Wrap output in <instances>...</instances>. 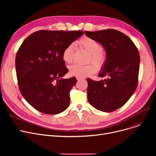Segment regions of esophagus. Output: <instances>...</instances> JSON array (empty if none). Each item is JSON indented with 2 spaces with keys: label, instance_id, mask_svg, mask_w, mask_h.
Masks as SVG:
<instances>
[{
  "label": "esophagus",
  "instance_id": "esophagus-1",
  "mask_svg": "<svg viewBox=\"0 0 156 156\" xmlns=\"http://www.w3.org/2000/svg\"><path fill=\"white\" fill-rule=\"evenodd\" d=\"M76 79H77V80H83L84 79V78H82V77H76Z\"/></svg>",
  "mask_w": 156,
  "mask_h": 156
}]
</instances>
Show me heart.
<instances>
[{"label":"heart","instance_id":"heart-1","mask_svg":"<svg viewBox=\"0 0 156 156\" xmlns=\"http://www.w3.org/2000/svg\"><path fill=\"white\" fill-rule=\"evenodd\" d=\"M77 44L90 54L92 61L96 64L101 66L104 62L105 58L102 54V47L96 40L89 37H84L80 40L77 42ZM74 47L75 46L73 44H70L64 48L62 55V59L64 62L67 63L72 62L73 59ZM69 69L70 75L76 77H83L91 75L97 71V66L94 63L87 65L75 64L69 66Z\"/></svg>","mask_w":156,"mask_h":156}]
</instances>
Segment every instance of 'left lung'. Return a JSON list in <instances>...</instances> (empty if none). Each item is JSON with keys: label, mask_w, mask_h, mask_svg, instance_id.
<instances>
[{"label": "left lung", "mask_w": 156, "mask_h": 156, "mask_svg": "<svg viewBox=\"0 0 156 156\" xmlns=\"http://www.w3.org/2000/svg\"><path fill=\"white\" fill-rule=\"evenodd\" d=\"M105 49V60L99 73L105 79L87 78V97L94 108L112 112L125 105L134 94L138 84L140 55L128 36L112 29L85 31Z\"/></svg>", "instance_id": "8db88e82"}]
</instances>
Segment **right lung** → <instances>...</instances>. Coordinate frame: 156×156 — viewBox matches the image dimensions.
Segmentation results:
<instances>
[{
	"mask_svg": "<svg viewBox=\"0 0 156 156\" xmlns=\"http://www.w3.org/2000/svg\"><path fill=\"white\" fill-rule=\"evenodd\" d=\"M83 35L82 31L40 30L23 41L16 56L20 92L33 108L57 114L69 105V91L75 77H62L69 70L62 59L64 48Z\"/></svg>",
	"mask_w": 156,
	"mask_h": 156,
	"instance_id": "obj_1",
	"label": "right lung"
}]
</instances>
